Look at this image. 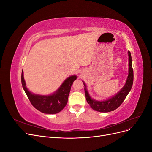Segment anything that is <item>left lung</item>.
Masks as SVG:
<instances>
[{
  "label": "left lung",
  "mask_w": 152,
  "mask_h": 152,
  "mask_svg": "<svg viewBox=\"0 0 152 152\" xmlns=\"http://www.w3.org/2000/svg\"><path fill=\"white\" fill-rule=\"evenodd\" d=\"M129 55V75L126 82V84L123 87V88L118 92V93L112 98L107 99L103 102H97L92 99L86 89V84L84 82L85 86V96L86 100L88 104L93 110L99 112H109L116 110L120 107L121 104L123 103L124 99H126L128 93L131 91L132 84L133 79H134V74H133V69L132 66V58L130 51H128Z\"/></svg>",
  "instance_id": "8db88e82"
}]
</instances>
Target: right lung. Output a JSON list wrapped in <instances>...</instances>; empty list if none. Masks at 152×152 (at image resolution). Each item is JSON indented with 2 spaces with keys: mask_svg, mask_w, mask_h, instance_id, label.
Listing matches in <instances>:
<instances>
[{
  "mask_svg": "<svg viewBox=\"0 0 152 152\" xmlns=\"http://www.w3.org/2000/svg\"><path fill=\"white\" fill-rule=\"evenodd\" d=\"M77 79L76 75L68 77L64 81L60 87L54 94L49 96H41L32 94L26 87L23 77V72L21 73V84L30 103L39 111L44 113L55 114L65 108L73 82Z\"/></svg>",
  "mask_w": 152,
  "mask_h": 152,
  "instance_id": "add662e5",
  "label": "right lung"
}]
</instances>
